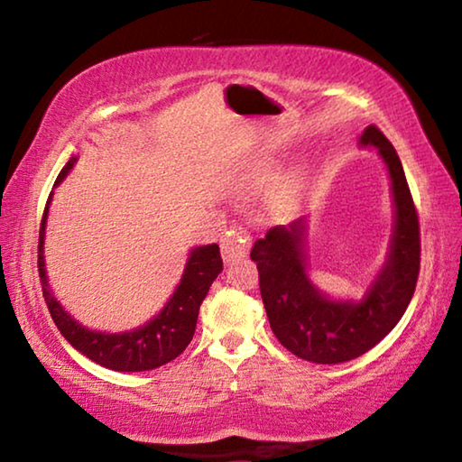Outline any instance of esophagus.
Returning <instances> with one entry per match:
<instances>
[{"label":"esophagus","mask_w":462,"mask_h":462,"mask_svg":"<svg viewBox=\"0 0 462 462\" xmlns=\"http://www.w3.org/2000/svg\"><path fill=\"white\" fill-rule=\"evenodd\" d=\"M250 234L240 228V226H234L228 232H226V236L222 240V259L224 263H234V261H240L245 259L250 250Z\"/></svg>","instance_id":"34e87169"}]
</instances>
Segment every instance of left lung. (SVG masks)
<instances>
[{
	"mask_svg": "<svg viewBox=\"0 0 462 462\" xmlns=\"http://www.w3.org/2000/svg\"><path fill=\"white\" fill-rule=\"evenodd\" d=\"M358 143L379 151L395 206L387 261L361 301L330 300L310 281L306 216L271 228L250 250L271 330L289 353L318 365L353 361L385 338L408 310L420 275V222L400 156L377 126Z\"/></svg>",
	"mask_w": 462,
	"mask_h": 462,
	"instance_id": "obj_1",
	"label": "left lung"
}]
</instances>
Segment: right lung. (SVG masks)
Returning a JSON list of instances; mask_svg holds the SVG:
<instances>
[{
	"label": "right lung",
	"mask_w": 462,
	"mask_h": 462,
	"mask_svg": "<svg viewBox=\"0 0 462 462\" xmlns=\"http://www.w3.org/2000/svg\"><path fill=\"white\" fill-rule=\"evenodd\" d=\"M75 162L77 156H71L59 173L54 187L69 175V171L73 169ZM51 199L52 193L49 195V201H46L41 222V234H38V275H41L44 301L49 306L51 316L60 334L71 342V346L79 350L81 355L91 358L93 363L120 373L152 371L156 366L167 365L181 355L187 348V344L193 338L201 301L206 300L214 279L222 273L220 246L208 245L191 250L189 259H187L185 264L181 283L177 285L175 293L167 301V306L151 322L136 328V330L122 334L89 330V328L81 326L62 310L57 297L52 295V289L49 287V279H46L44 230Z\"/></svg>",
	"instance_id": "right-lung-1"
}]
</instances>
